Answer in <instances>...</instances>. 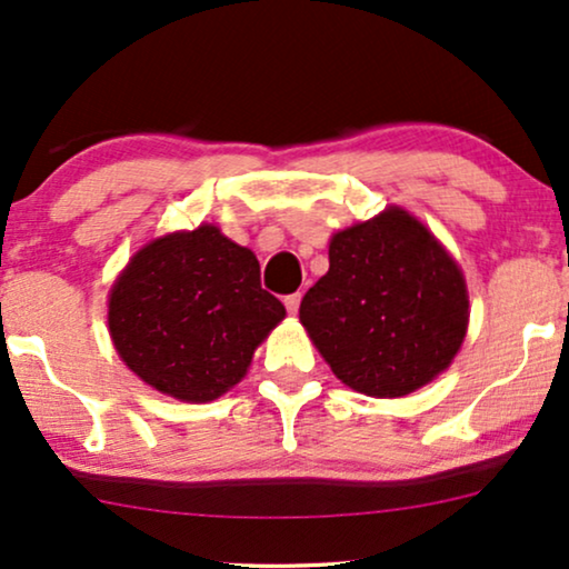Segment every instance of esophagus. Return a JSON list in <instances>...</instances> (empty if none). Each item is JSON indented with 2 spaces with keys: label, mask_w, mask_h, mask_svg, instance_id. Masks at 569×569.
Listing matches in <instances>:
<instances>
[{
  "label": "esophagus",
  "mask_w": 569,
  "mask_h": 569,
  "mask_svg": "<svg viewBox=\"0 0 569 569\" xmlns=\"http://www.w3.org/2000/svg\"><path fill=\"white\" fill-rule=\"evenodd\" d=\"M284 306H287V311H290L292 317H296L298 308H300V292H292V296H287L284 298Z\"/></svg>",
  "instance_id": "34e87169"
}]
</instances>
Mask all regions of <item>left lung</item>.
<instances>
[{
	"label": "left lung",
	"mask_w": 569,
	"mask_h": 569,
	"mask_svg": "<svg viewBox=\"0 0 569 569\" xmlns=\"http://www.w3.org/2000/svg\"><path fill=\"white\" fill-rule=\"evenodd\" d=\"M300 325L342 385L403 398L443 375L467 338L465 273L417 216L388 206L335 231Z\"/></svg>",
	"instance_id": "8db88e82"
}]
</instances>
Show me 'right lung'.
<instances>
[{
  "label": "right lung",
  "instance_id": "right-lung-1",
  "mask_svg": "<svg viewBox=\"0 0 569 569\" xmlns=\"http://www.w3.org/2000/svg\"><path fill=\"white\" fill-rule=\"evenodd\" d=\"M261 287L256 252L216 223L142 244L110 287V340L144 385L210 403L248 375L252 353L284 319Z\"/></svg>",
  "mask_w": 569,
  "mask_h": 569
}]
</instances>
